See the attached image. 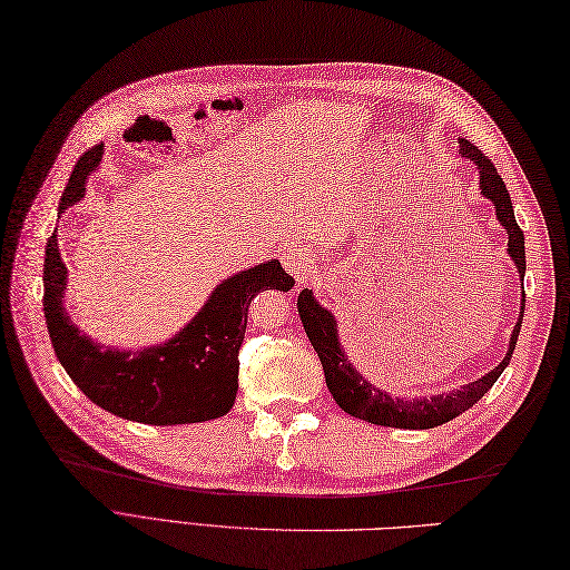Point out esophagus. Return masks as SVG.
Returning a JSON list of instances; mask_svg holds the SVG:
<instances>
[{
    "mask_svg": "<svg viewBox=\"0 0 570 570\" xmlns=\"http://www.w3.org/2000/svg\"><path fill=\"white\" fill-rule=\"evenodd\" d=\"M283 266L295 275L297 285L309 283L314 271H316V263H314L312 254L304 252V248H299V246L285 248V252H283Z\"/></svg>",
    "mask_w": 570,
    "mask_h": 570,
    "instance_id": "1",
    "label": "esophagus"
}]
</instances>
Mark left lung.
Returning a JSON list of instances; mask_svg holds the SVG:
<instances>
[{"instance_id":"8db88e82","label":"left lung","mask_w":570,"mask_h":570,"mask_svg":"<svg viewBox=\"0 0 570 570\" xmlns=\"http://www.w3.org/2000/svg\"><path fill=\"white\" fill-rule=\"evenodd\" d=\"M460 155L476 164L481 196L489 198L495 205V217L508 234V254L512 263H515L518 273L524 277V237H522V229L518 227L515 213H512V200L505 188V180L498 176L493 161L469 140H460ZM297 309H299L304 331H307L314 351L318 360H322L328 392L345 413H351L353 419L367 421L374 425L428 430V428L448 423L456 419L460 413H464L466 409L474 406L476 401L495 384V380L501 377L503 370L510 365V357L518 345L520 326H522L524 293H522V312L515 328H512L510 348L503 357V363L493 367L489 374H483L481 380L469 382L450 394H435V396H421V399H404V396L394 399L386 392L377 390L374 384H370L363 374L351 365L348 355L343 353L336 318H333V314L314 299L312 289H302L297 297Z\"/></svg>"}]
</instances>
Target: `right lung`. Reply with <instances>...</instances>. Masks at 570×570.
<instances>
[{
	"label": "right lung",
	"mask_w": 570,
	"mask_h": 570,
	"mask_svg": "<svg viewBox=\"0 0 570 570\" xmlns=\"http://www.w3.org/2000/svg\"><path fill=\"white\" fill-rule=\"evenodd\" d=\"M104 145L79 157L60 198V213L85 198V184L96 171ZM43 309L55 355L96 406L125 421L149 425L203 423L225 415L239 390V348L252 299L263 289H293L295 277L275 258L222 281L203 309L171 341L145 351L101 348L81 333L65 312L67 268L58 234H52L43 263Z\"/></svg>",
	"instance_id": "right-lung-1"
}]
</instances>
